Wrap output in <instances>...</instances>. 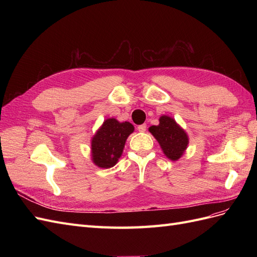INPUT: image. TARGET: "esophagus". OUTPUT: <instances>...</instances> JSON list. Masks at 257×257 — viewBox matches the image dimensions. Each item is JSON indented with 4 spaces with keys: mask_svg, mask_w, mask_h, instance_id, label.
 I'll list each match as a JSON object with an SVG mask.
<instances>
[{
    "mask_svg": "<svg viewBox=\"0 0 257 257\" xmlns=\"http://www.w3.org/2000/svg\"><path fill=\"white\" fill-rule=\"evenodd\" d=\"M137 130H138L139 132H146V130H147V125H146V124H142V125H138Z\"/></svg>",
    "mask_w": 257,
    "mask_h": 257,
    "instance_id": "esophagus-1",
    "label": "esophagus"
}]
</instances>
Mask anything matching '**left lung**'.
<instances>
[{"label": "left lung", "mask_w": 257, "mask_h": 257, "mask_svg": "<svg viewBox=\"0 0 257 257\" xmlns=\"http://www.w3.org/2000/svg\"><path fill=\"white\" fill-rule=\"evenodd\" d=\"M149 132L157 139L163 152L169 160H179L188 148V134L175 119L168 115H162L159 125L150 126Z\"/></svg>", "instance_id": "left-lung-1"}]
</instances>
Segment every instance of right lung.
<instances>
[{"mask_svg": "<svg viewBox=\"0 0 257 257\" xmlns=\"http://www.w3.org/2000/svg\"><path fill=\"white\" fill-rule=\"evenodd\" d=\"M134 132L133 124L114 118L104 121L91 141V157L100 168H110L122 155L127 137Z\"/></svg>", "mask_w": 257, "mask_h": 257, "instance_id": "obj_1", "label": "right lung"}]
</instances>
